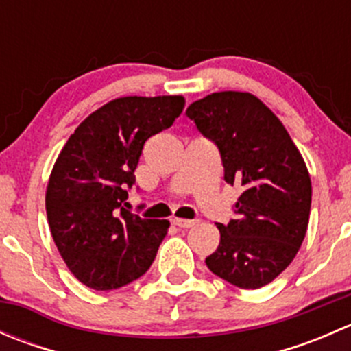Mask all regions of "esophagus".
<instances>
[{
  "label": "esophagus",
  "instance_id": "1",
  "mask_svg": "<svg viewBox=\"0 0 351 351\" xmlns=\"http://www.w3.org/2000/svg\"><path fill=\"white\" fill-rule=\"evenodd\" d=\"M171 222L175 226H178V228H183V229H189V228H192V226H195V221H189V219L175 217V219H171Z\"/></svg>",
  "mask_w": 351,
  "mask_h": 351
}]
</instances>
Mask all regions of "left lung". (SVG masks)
<instances>
[{"instance_id":"obj_1","label":"left lung","mask_w":351,"mask_h":351,"mask_svg":"<svg viewBox=\"0 0 351 351\" xmlns=\"http://www.w3.org/2000/svg\"><path fill=\"white\" fill-rule=\"evenodd\" d=\"M186 117L217 146L224 180L239 185L236 217L217 224L221 243L208 270L239 289L270 284L306 238L311 176L278 117L254 95L219 91L193 101Z\"/></svg>"}]
</instances>
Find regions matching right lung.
Listing matches in <instances>:
<instances>
[{"instance_id":"right-lung-1","label":"right lung","mask_w":351,"mask_h":351,"mask_svg":"<svg viewBox=\"0 0 351 351\" xmlns=\"http://www.w3.org/2000/svg\"><path fill=\"white\" fill-rule=\"evenodd\" d=\"M183 97H123L95 110L58 156L45 192L52 239L71 274L95 290L147 271L169 222L130 214L144 143L173 125Z\"/></svg>"}]
</instances>
